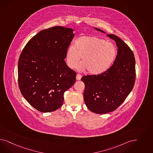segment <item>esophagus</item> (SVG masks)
<instances>
[{"label": "esophagus", "instance_id": "esophagus-1", "mask_svg": "<svg viewBox=\"0 0 153 153\" xmlns=\"http://www.w3.org/2000/svg\"><path fill=\"white\" fill-rule=\"evenodd\" d=\"M82 77V76L80 74H77L76 75V79L77 80H80Z\"/></svg>", "mask_w": 153, "mask_h": 153}]
</instances>
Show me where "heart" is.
Here are the masks:
<instances>
[{"instance_id": "obj_1", "label": "heart", "mask_w": 153, "mask_h": 153, "mask_svg": "<svg viewBox=\"0 0 153 153\" xmlns=\"http://www.w3.org/2000/svg\"><path fill=\"white\" fill-rule=\"evenodd\" d=\"M117 55L115 45L111 42L96 36H85L79 37L75 44L71 45L66 52L69 67L77 65L79 71L87 69L90 74H99L108 70L114 63Z\"/></svg>"}]
</instances>
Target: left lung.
<instances>
[{"mask_svg":"<svg viewBox=\"0 0 153 153\" xmlns=\"http://www.w3.org/2000/svg\"><path fill=\"white\" fill-rule=\"evenodd\" d=\"M107 36L115 41L118 48L114 64L102 74L81 78L85 84V103L89 110L98 114L114 111L121 105L132 91L136 79V62L132 50L116 35Z\"/></svg>","mask_w":153,"mask_h":153,"instance_id":"8db88e82","label":"left lung"}]
</instances>
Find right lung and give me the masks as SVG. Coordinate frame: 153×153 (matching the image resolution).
Segmentation results:
<instances>
[{
  "label": "right lung",
  "mask_w": 153,
  "mask_h": 153,
  "mask_svg": "<svg viewBox=\"0 0 153 153\" xmlns=\"http://www.w3.org/2000/svg\"><path fill=\"white\" fill-rule=\"evenodd\" d=\"M74 30L54 27L42 30L27 43L18 62L21 94L38 111L53 112L63 103L64 93L76 82V73L64 59Z\"/></svg>",
  "instance_id": "right-lung-1"
}]
</instances>
